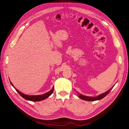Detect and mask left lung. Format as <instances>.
Returning a JSON list of instances; mask_svg holds the SVG:
<instances>
[{
  "instance_id": "1",
  "label": "left lung",
  "mask_w": 129,
  "mask_h": 129,
  "mask_svg": "<svg viewBox=\"0 0 129 129\" xmlns=\"http://www.w3.org/2000/svg\"><path fill=\"white\" fill-rule=\"evenodd\" d=\"M114 86H113L112 87H111L110 89H109L108 91H107L105 93H104L102 94L99 95L95 97H93V96H87L86 95H84L81 94H80L79 93H77L79 95V97L80 98L82 99V100L84 101H98V100H100V99H102V98H103L104 97H105L111 91V90H112V89L113 88Z\"/></svg>"
}]
</instances>
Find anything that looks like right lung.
<instances>
[{"instance_id": "right-lung-1", "label": "right lung", "mask_w": 129, "mask_h": 129, "mask_svg": "<svg viewBox=\"0 0 129 129\" xmlns=\"http://www.w3.org/2000/svg\"><path fill=\"white\" fill-rule=\"evenodd\" d=\"M10 82L12 85L14 87V88L16 89V90L18 92L22 97H23L24 99H26V100L33 101V102H38V101H41L44 100V99H47L48 97H49L50 95L53 93V91H54V86H53L52 89H51L50 91H49L45 94H43L42 95H28L22 93V92H21L20 91H19L18 89H17L16 87L13 86V85L12 84V83L11 81Z\"/></svg>"}]
</instances>
